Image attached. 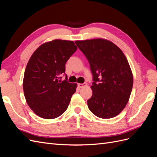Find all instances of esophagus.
<instances>
[{"label":"esophagus","mask_w":157,"mask_h":157,"mask_svg":"<svg viewBox=\"0 0 157 157\" xmlns=\"http://www.w3.org/2000/svg\"><path fill=\"white\" fill-rule=\"evenodd\" d=\"M85 86H86V83H83V84L80 83V84H78V86L80 88H83V87Z\"/></svg>","instance_id":"esophagus-1"}]
</instances>
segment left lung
Returning a JSON list of instances; mask_svg holds the SVG:
<instances>
[{
	"mask_svg": "<svg viewBox=\"0 0 157 157\" xmlns=\"http://www.w3.org/2000/svg\"><path fill=\"white\" fill-rule=\"evenodd\" d=\"M93 75L92 96L87 101L91 112L101 118L119 114L128 101L133 87V75L122 50L104 39L77 40Z\"/></svg>",
	"mask_w": 157,
	"mask_h": 157,
	"instance_id": "8db88e82",
	"label": "left lung"
}]
</instances>
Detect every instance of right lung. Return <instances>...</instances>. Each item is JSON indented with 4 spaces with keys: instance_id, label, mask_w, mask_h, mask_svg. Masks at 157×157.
I'll list each match as a JSON object with an SVG mask.
<instances>
[{
    "instance_id": "add662e5",
    "label": "right lung",
    "mask_w": 157,
    "mask_h": 157,
    "mask_svg": "<svg viewBox=\"0 0 157 157\" xmlns=\"http://www.w3.org/2000/svg\"><path fill=\"white\" fill-rule=\"evenodd\" d=\"M77 46L73 41L54 40L38 48L24 73L23 88L28 105L39 117L52 119L67 110L77 84L69 83L65 63Z\"/></svg>"
}]
</instances>
